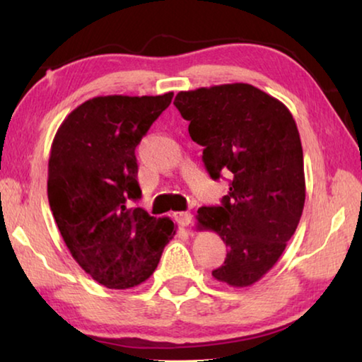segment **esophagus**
<instances>
[{"label":"esophagus","mask_w":362,"mask_h":362,"mask_svg":"<svg viewBox=\"0 0 362 362\" xmlns=\"http://www.w3.org/2000/svg\"><path fill=\"white\" fill-rule=\"evenodd\" d=\"M174 217L182 226H188L192 223V218H193V216L189 212H174Z\"/></svg>","instance_id":"1"}]
</instances>
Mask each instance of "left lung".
Returning a JSON list of instances; mask_svg holds the SVG:
<instances>
[{"label":"left lung","instance_id":"1","mask_svg":"<svg viewBox=\"0 0 362 362\" xmlns=\"http://www.w3.org/2000/svg\"><path fill=\"white\" fill-rule=\"evenodd\" d=\"M174 105L189 121L193 142L214 180L230 173L222 206L199 207L198 228L228 247L212 276L233 287L257 283L296 233L305 204L303 150L283 102L246 83L182 90Z\"/></svg>","mask_w":362,"mask_h":362}]
</instances>
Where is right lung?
<instances>
[{
  "label": "right lung",
  "mask_w": 362,
  "mask_h": 362,
  "mask_svg": "<svg viewBox=\"0 0 362 362\" xmlns=\"http://www.w3.org/2000/svg\"><path fill=\"white\" fill-rule=\"evenodd\" d=\"M173 97H94L73 110L54 137L47 166L52 216L73 259L108 289L148 279L175 235L170 218L129 207L142 196L136 146Z\"/></svg>",
  "instance_id": "obj_1"
}]
</instances>
